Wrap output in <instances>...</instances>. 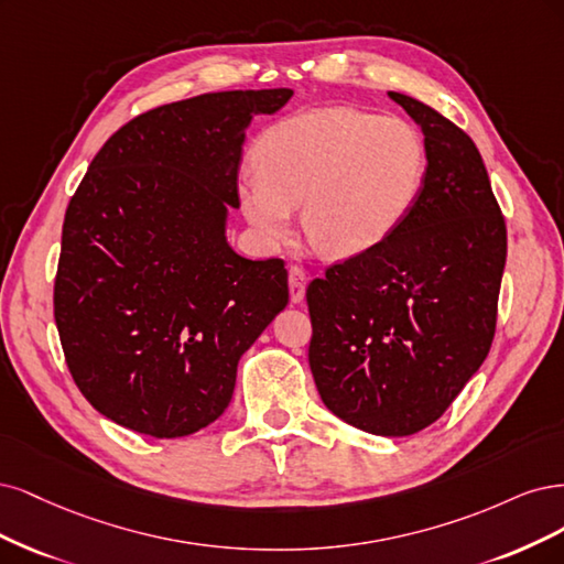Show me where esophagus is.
I'll return each mask as SVG.
<instances>
[{"label":"esophagus","instance_id":"obj_1","mask_svg":"<svg viewBox=\"0 0 564 564\" xmlns=\"http://www.w3.org/2000/svg\"><path fill=\"white\" fill-rule=\"evenodd\" d=\"M288 288H290V300L300 304L306 293V274L302 267H290L288 269Z\"/></svg>","mask_w":564,"mask_h":564}]
</instances>
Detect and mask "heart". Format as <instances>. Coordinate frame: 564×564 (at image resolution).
I'll use <instances>...</instances> for the list:
<instances>
[{
    "instance_id": "heart-1",
    "label": "heart",
    "mask_w": 564,
    "mask_h": 564,
    "mask_svg": "<svg viewBox=\"0 0 564 564\" xmlns=\"http://www.w3.org/2000/svg\"><path fill=\"white\" fill-rule=\"evenodd\" d=\"M256 166L241 177L239 202L258 234L288 239L293 208L304 204L314 248L351 258L401 227L424 185L426 148L405 119L325 107L271 126Z\"/></svg>"
}]
</instances>
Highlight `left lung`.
Segmentation results:
<instances>
[{
    "mask_svg": "<svg viewBox=\"0 0 564 564\" xmlns=\"http://www.w3.org/2000/svg\"><path fill=\"white\" fill-rule=\"evenodd\" d=\"M422 126L420 196L387 241L306 288L321 401L375 435H412L452 405L489 354L506 223L482 156L433 107L389 90Z\"/></svg>",
    "mask_w": 564,
    "mask_h": 564,
    "instance_id": "8db88e82",
    "label": "left lung"
}]
</instances>
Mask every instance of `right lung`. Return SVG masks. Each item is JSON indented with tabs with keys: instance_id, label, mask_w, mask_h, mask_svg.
<instances>
[{
	"instance_id": "add662e5",
	"label": "right lung",
	"mask_w": 564,
	"mask_h": 564,
	"mask_svg": "<svg viewBox=\"0 0 564 564\" xmlns=\"http://www.w3.org/2000/svg\"><path fill=\"white\" fill-rule=\"evenodd\" d=\"M290 88L161 105L107 140L69 198L53 316L72 379L107 420L152 438L213 424L236 366L288 304L283 260L227 243L241 148Z\"/></svg>"
}]
</instances>
